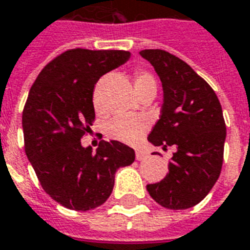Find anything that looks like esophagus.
Listing matches in <instances>:
<instances>
[{
  "label": "esophagus",
  "instance_id": "obj_1",
  "mask_svg": "<svg viewBox=\"0 0 250 250\" xmlns=\"http://www.w3.org/2000/svg\"><path fill=\"white\" fill-rule=\"evenodd\" d=\"M135 159L139 160V162H141V160L147 159V152H145V151H137V152H135Z\"/></svg>",
  "mask_w": 250,
  "mask_h": 250
}]
</instances>
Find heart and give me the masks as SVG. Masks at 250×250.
Wrapping results in <instances>:
<instances>
[{"label": "heart", "instance_id": "b5f03b06", "mask_svg": "<svg viewBox=\"0 0 250 250\" xmlns=\"http://www.w3.org/2000/svg\"><path fill=\"white\" fill-rule=\"evenodd\" d=\"M131 79H133V86H134V90L138 96L145 92H150V91L156 92V81L151 73L137 69L133 73ZM94 105L96 109L100 108V99H99L98 91H95L94 94ZM148 126H150V124L145 117H116L108 123L105 133H107L108 138L113 139V141L134 145L148 130Z\"/></svg>", "mask_w": 250, "mask_h": 250}]
</instances>
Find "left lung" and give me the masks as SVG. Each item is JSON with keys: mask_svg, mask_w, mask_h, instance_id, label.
<instances>
[{"mask_svg": "<svg viewBox=\"0 0 250 250\" xmlns=\"http://www.w3.org/2000/svg\"><path fill=\"white\" fill-rule=\"evenodd\" d=\"M163 84L162 115L147 139L155 145L173 146L169 173L148 184L155 202L171 210L199 204L219 177L223 164L226 123L219 99L204 78L185 61L163 49H143Z\"/></svg>", "mask_w": 250, "mask_h": 250, "instance_id": "left-lung-1", "label": "left lung"}]
</instances>
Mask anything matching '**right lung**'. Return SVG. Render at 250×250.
I'll return each mask as SVG.
<instances>
[{"label":"right lung","mask_w":250,"mask_h":250,"mask_svg":"<svg viewBox=\"0 0 250 250\" xmlns=\"http://www.w3.org/2000/svg\"><path fill=\"white\" fill-rule=\"evenodd\" d=\"M129 57L126 51L69 49L46 63L28 92L24 151L42 189L63 208L87 211L103 205L116 171L134 162V150L119 141H102L96 152L81 145L95 121V84Z\"/></svg>","instance_id":"1"}]
</instances>
